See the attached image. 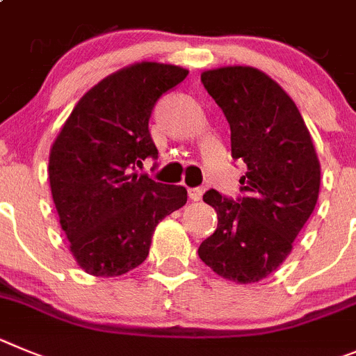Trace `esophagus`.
<instances>
[{
    "label": "esophagus",
    "mask_w": 356,
    "mask_h": 356,
    "mask_svg": "<svg viewBox=\"0 0 356 356\" xmlns=\"http://www.w3.org/2000/svg\"><path fill=\"white\" fill-rule=\"evenodd\" d=\"M202 195H204V190H202V188H191V190H190L191 200H195V202L202 200Z\"/></svg>",
    "instance_id": "obj_1"
}]
</instances>
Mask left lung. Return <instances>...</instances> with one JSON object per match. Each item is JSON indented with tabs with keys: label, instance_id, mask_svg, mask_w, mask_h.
Returning a JSON list of instances; mask_svg holds the SVG:
<instances>
[{
	"label": "left lung",
	"instance_id": "1",
	"mask_svg": "<svg viewBox=\"0 0 356 356\" xmlns=\"http://www.w3.org/2000/svg\"><path fill=\"white\" fill-rule=\"evenodd\" d=\"M225 113L232 158L246 165L238 202L216 190L204 195L218 227L198 255L220 277L254 284L280 268L319 197L321 165L293 99L275 79L248 65L202 72Z\"/></svg>",
	"mask_w": 356,
	"mask_h": 356
}]
</instances>
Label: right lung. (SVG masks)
Masks as SVG:
<instances>
[{"mask_svg":"<svg viewBox=\"0 0 356 356\" xmlns=\"http://www.w3.org/2000/svg\"><path fill=\"white\" fill-rule=\"evenodd\" d=\"M188 76L179 65L138 62L92 86L49 152V184L70 254L85 273L118 277L149 255L163 218L188 200L184 186L140 175L158 149L149 118L156 101Z\"/></svg>","mask_w":356,"mask_h":356,"instance_id":"right-lung-1","label":"right lung"}]
</instances>
